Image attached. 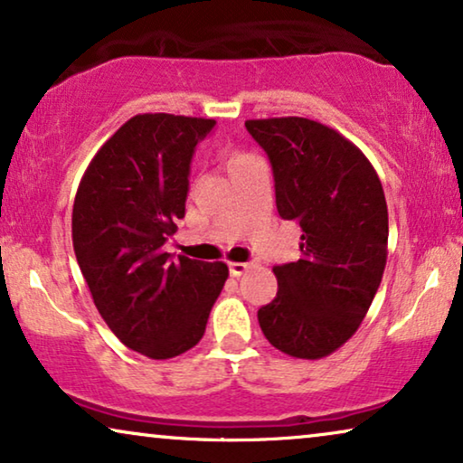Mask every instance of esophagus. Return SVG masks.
Instances as JSON below:
<instances>
[{"mask_svg":"<svg viewBox=\"0 0 463 463\" xmlns=\"http://www.w3.org/2000/svg\"><path fill=\"white\" fill-rule=\"evenodd\" d=\"M251 267H254V262H231L228 264V270H231L232 277H241L243 273H248Z\"/></svg>","mask_w":463,"mask_h":463,"instance_id":"1","label":"esophagus"}]
</instances>
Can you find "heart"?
Listing matches in <instances>:
<instances>
[{
  "instance_id": "heart-1",
  "label": "heart",
  "mask_w": 463,
  "mask_h": 463,
  "mask_svg": "<svg viewBox=\"0 0 463 463\" xmlns=\"http://www.w3.org/2000/svg\"><path fill=\"white\" fill-rule=\"evenodd\" d=\"M245 158H250L248 154H243V152H239V150H228L226 152V167H228V171H231L232 167H237L239 163H243Z\"/></svg>"
}]
</instances>
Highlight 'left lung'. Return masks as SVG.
Masks as SVG:
<instances>
[{"label":"left lung","instance_id":"8db88e82","mask_svg":"<svg viewBox=\"0 0 463 463\" xmlns=\"http://www.w3.org/2000/svg\"><path fill=\"white\" fill-rule=\"evenodd\" d=\"M267 152L275 203L298 222L300 260L275 267L277 296L258 309L269 343L319 360L349 341L371 309L387 262V203L360 147L322 122H245Z\"/></svg>","mask_w":463,"mask_h":463}]
</instances>
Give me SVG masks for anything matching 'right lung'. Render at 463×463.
Here are the masks:
<instances>
[{
    "label": "right lung",
    "instance_id": "obj_1",
    "mask_svg": "<svg viewBox=\"0 0 463 463\" xmlns=\"http://www.w3.org/2000/svg\"><path fill=\"white\" fill-rule=\"evenodd\" d=\"M215 120L137 114L90 160L71 213L80 270L109 330L128 349L169 360L205 335L224 262L165 251L186 213L190 160Z\"/></svg>",
    "mask_w": 463,
    "mask_h": 463
}]
</instances>
